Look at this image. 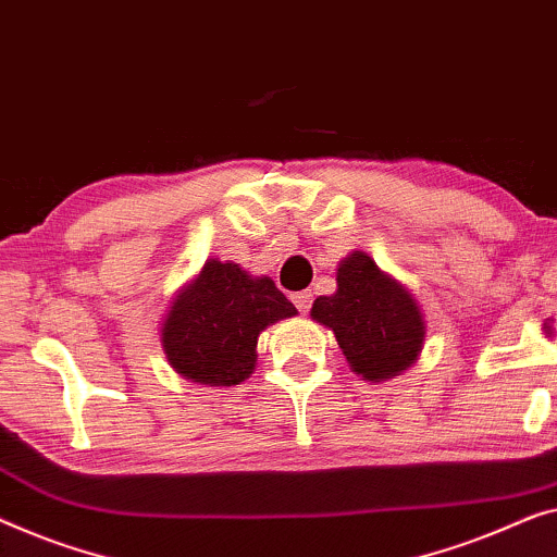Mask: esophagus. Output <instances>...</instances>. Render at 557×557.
<instances>
[{"mask_svg": "<svg viewBox=\"0 0 557 557\" xmlns=\"http://www.w3.org/2000/svg\"><path fill=\"white\" fill-rule=\"evenodd\" d=\"M311 301H313V294H311V292H298V294H294V304H296V309L301 311V313H309Z\"/></svg>", "mask_w": 557, "mask_h": 557, "instance_id": "1", "label": "esophagus"}]
</instances>
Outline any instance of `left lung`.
Returning a JSON list of instances; mask_svg holds the SVG:
<instances>
[{
    "label": "left lung",
    "instance_id": "obj_1",
    "mask_svg": "<svg viewBox=\"0 0 557 557\" xmlns=\"http://www.w3.org/2000/svg\"><path fill=\"white\" fill-rule=\"evenodd\" d=\"M311 319L332 329L351 372L374 384L412 367L426 336L414 294L364 251L338 261L336 292L313 301Z\"/></svg>",
    "mask_w": 557,
    "mask_h": 557
}]
</instances>
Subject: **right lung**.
I'll list each match as a JSON object with an SVG mask.
<instances>
[{"instance_id": "right-lung-1", "label": "right lung", "mask_w": 557, "mask_h": 557, "mask_svg": "<svg viewBox=\"0 0 557 557\" xmlns=\"http://www.w3.org/2000/svg\"><path fill=\"white\" fill-rule=\"evenodd\" d=\"M296 313L269 276L208 259L168 304L160 344L175 374L206 386H233L253 374L263 329Z\"/></svg>"}]
</instances>
